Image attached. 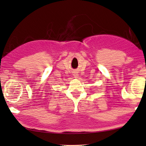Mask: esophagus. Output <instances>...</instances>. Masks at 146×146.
Segmentation results:
<instances>
[{"label":"esophagus","mask_w":146,"mask_h":146,"mask_svg":"<svg viewBox=\"0 0 146 146\" xmlns=\"http://www.w3.org/2000/svg\"><path fill=\"white\" fill-rule=\"evenodd\" d=\"M73 76H74V77H75V78H78V74L76 73V72H74L73 74Z\"/></svg>","instance_id":"1"}]
</instances>
